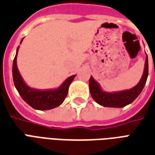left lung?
I'll list each match as a JSON object with an SVG mask.
<instances>
[{"label": "left lung", "mask_w": 155, "mask_h": 155, "mask_svg": "<svg viewBox=\"0 0 155 155\" xmlns=\"http://www.w3.org/2000/svg\"><path fill=\"white\" fill-rule=\"evenodd\" d=\"M149 74V65H148V56L146 54L144 69L143 75L138 84L134 87L120 91L107 92L101 89V86L91 76L89 79V89L91 97L97 103L102 107H124L132 103L140 94L147 81Z\"/></svg>", "instance_id": "1"}]
</instances>
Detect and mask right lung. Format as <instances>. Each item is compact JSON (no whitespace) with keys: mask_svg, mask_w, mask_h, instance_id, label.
I'll use <instances>...</instances> for the list:
<instances>
[{"mask_svg":"<svg viewBox=\"0 0 155 155\" xmlns=\"http://www.w3.org/2000/svg\"><path fill=\"white\" fill-rule=\"evenodd\" d=\"M24 39V38H23ZM21 39L20 44L23 40ZM19 47L16 49L15 57L13 61L12 74L15 88L24 101L34 109L40 110H50L60 106L66 98L68 87L76 75L69 77L58 88L39 90L30 87L25 82L17 68V54Z\"/></svg>","mask_w":155,"mask_h":155,"instance_id":"add662e5","label":"right lung"}]
</instances>
